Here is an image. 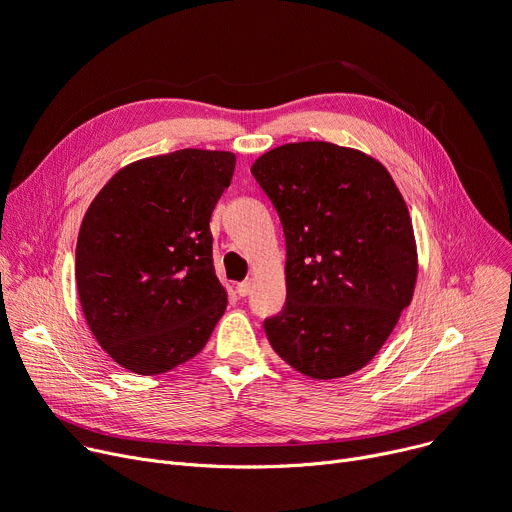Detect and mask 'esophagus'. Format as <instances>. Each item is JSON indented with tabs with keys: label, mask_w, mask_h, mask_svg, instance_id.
<instances>
[{
	"label": "esophagus",
	"mask_w": 512,
	"mask_h": 512,
	"mask_svg": "<svg viewBox=\"0 0 512 512\" xmlns=\"http://www.w3.org/2000/svg\"><path fill=\"white\" fill-rule=\"evenodd\" d=\"M251 290H253V282L251 280H245V282H241V284H237V294L239 296H249L251 294Z\"/></svg>",
	"instance_id": "esophagus-1"
}]
</instances>
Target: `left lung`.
Here are the masks:
<instances>
[{
    "label": "left lung",
    "instance_id": "1",
    "mask_svg": "<svg viewBox=\"0 0 512 512\" xmlns=\"http://www.w3.org/2000/svg\"><path fill=\"white\" fill-rule=\"evenodd\" d=\"M253 177L286 237V304L263 329L286 363L314 380L374 359L416 284V245L388 169L333 143H290L261 155Z\"/></svg>",
    "mask_w": 512,
    "mask_h": 512
}]
</instances>
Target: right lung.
<instances>
[{"label": "right lung", "mask_w": 512, "mask_h": 512, "mask_svg": "<svg viewBox=\"0 0 512 512\" xmlns=\"http://www.w3.org/2000/svg\"><path fill=\"white\" fill-rule=\"evenodd\" d=\"M235 163L202 149L136 161L85 212L75 249L81 308L102 349L134 374L190 361L224 314L210 216Z\"/></svg>", "instance_id": "right-lung-1"}]
</instances>
